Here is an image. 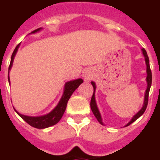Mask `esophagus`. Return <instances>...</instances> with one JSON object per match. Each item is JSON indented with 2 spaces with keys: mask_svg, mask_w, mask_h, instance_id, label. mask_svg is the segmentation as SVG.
I'll list each match as a JSON object with an SVG mask.
<instances>
[{
  "mask_svg": "<svg viewBox=\"0 0 160 160\" xmlns=\"http://www.w3.org/2000/svg\"><path fill=\"white\" fill-rule=\"evenodd\" d=\"M83 76H84V78L86 79H89L90 78V74H89L87 72H84V73H83Z\"/></svg>",
  "mask_w": 160,
  "mask_h": 160,
  "instance_id": "esophagus-1",
  "label": "esophagus"
}]
</instances>
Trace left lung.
Masks as SVG:
<instances>
[{
    "label": "left lung",
    "instance_id": "left-lung-1",
    "mask_svg": "<svg viewBox=\"0 0 160 160\" xmlns=\"http://www.w3.org/2000/svg\"><path fill=\"white\" fill-rule=\"evenodd\" d=\"M142 53H143L144 57H145V62H146L147 64V73H148V77H147V82H148V88L146 90V93H145V98H144V103L143 106H142V109H141L140 111H138L136 114H135V116L133 117L132 119L130 121V122H128L127 124L126 127H128L129 126L130 124L132 123L133 122H135V120L138 119L139 117L145 112L146 111L147 107H148V97H149V91H150V88H151V86H152V70H151V68H150V64H149V58H148V53H147V51L144 49H142ZM92 84L93 87H94V93H93V95L91 97V100H90V108H91V111H92L93 114H94V116L96 117L97 120L98 122H100L101 124H102V118L101 115H100V113L98 110L97 105H96L95 102V98H94V90H95V84L94 82H91Z\"/></svg>",
    "mask_w": 160,
    "mask_h": 160
}]
</instances>
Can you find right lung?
Masks as SVG:
<instances>
[{
  "instance_id": "obj_1",
  "label": "right lung",
  "mask_w": 160,
  "mask_h": 160,
  "mask_svg": "<svg viewBox=\"0 0 160 160\" xmlns=\"http://www.w3.org/2000/svg\"><path fill=\"white\" fill-rule=\"evenodd\" d=\"M41 29V28L39 29H37L35 30H33L32 32V33L33 32H36L38 31H39ZM20 44H18V46H16L15 49H14L13 53L12 54V57H11V62L9 66H8V70H10L11 66L12 65V62H13L14 56L16 54L17 51H18V49L19 47ZM8 79L9 81V77H8ZM83 81L82 79L78 78L76 79V80H73V81L68 82L65 85V90L64 94H63L62 97L61 98L60 102L58 104V106L53 109V111L49 114H46V115H44V116H40V117H29V116H25L23 114H21L18 112V111L15 110L17 113L18 114L21 118H23L25 122H27L28 124H29L30 126L33 127L35 128H38V129H43V128H47L49 127H51V126L55 125L56 123L60 121V119L62 117L63 114H64L65 111H66V105H67L68 100L70 99V96L72 95V94L73 93V91L79 87V85L82 83Z\"/></svg>"
}]
</instances>
